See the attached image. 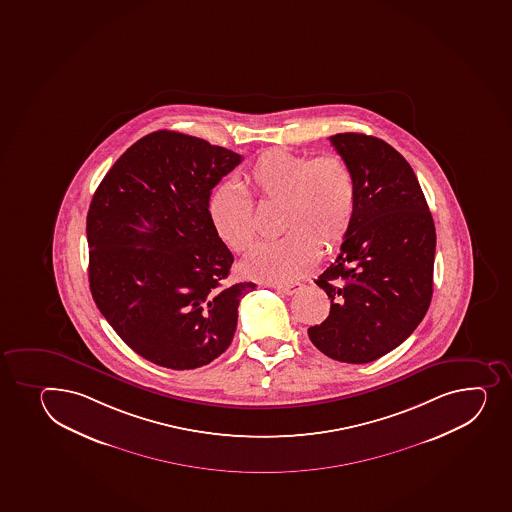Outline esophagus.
Wrapping results in <instances>:
<instances>
[{
    "mask_svg": "<svg viewBox=\"0 0 512 512\" xmlns=\"http://www.w3.org/2000/svg\"><path fill=\"white\" fill-rule=\"evenodd\" d=\"M302 284L299 282H292V284H284V285H275V289L285 294V296H292V294H296L297 290L301 289Z\"/></svg>",
    "mask_w": 512,
    "mask_h": 512,
    "instance_id": "obj_1",
    "label": "esophagus"
}]
</instances>
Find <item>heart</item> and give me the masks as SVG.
Returning a JSON list of instances; mask_svg holds the SVG:
<instances>
[{
  "label": "heart",
  "mask_w": 512,
  "mask_h": 512,
  "mask_svg": "<svg viewBox=\"0 0 512 512\" xmlns=\"http://www.w3.org/2000/svg\"><path fill=\"white\" fill-rule=\"evenodd\" d=\"M242 185L259 203H280L284 237L260 243L243 260V274L285 284L306 274L317 260V245L329 250L343 242L356 213V178L346 159L327 154L312 159L269 149L242 174ZM218 240L235 253L247 252L257 237L252 201L235 186H218L208 203Z\"/></svg>",
  "instance_id": "heart-1"
}]
</instances>
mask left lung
<instances>
[{
    "label": "left lung",
    "mask_w": 512,
    "mask_h": 512,
    "mask_svg": "<svg viewBox=\"0 0 512 512\" xmlns=\"http://www.w3.org/2000/svg\"><path fill=\"white\" fill-rule=\"evenodd\" d=\"M329 139L353 169L358 198L338 259L316 280L331 311L307 334L329 358L371 363L427 314L437 235L417 176L395 148L358 132Z\"/></svg>",
    "instance_id": "obj_1"
}]
</instances>
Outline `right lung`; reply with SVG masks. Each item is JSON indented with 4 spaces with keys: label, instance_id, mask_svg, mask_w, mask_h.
<instances>
[{
    "label": "right lung",
    "instance_id": "add662e5",
    "mask_svg": "<svg viewBox=\"0 0 512 512\" xmlns=\"http://www.w3.org/2000/svg\"><path fill=\"white\" fill-rule=\"evenodd\" d=\"M242 156L156 131L104 176L87 213L89 282L119 338L151 363L195 369L227 351L252 282L228 285L233 255L211 227V190Z\"/></svg>",
    "mask_w": 512,
    "mask_h": 512
}]
</instances>
